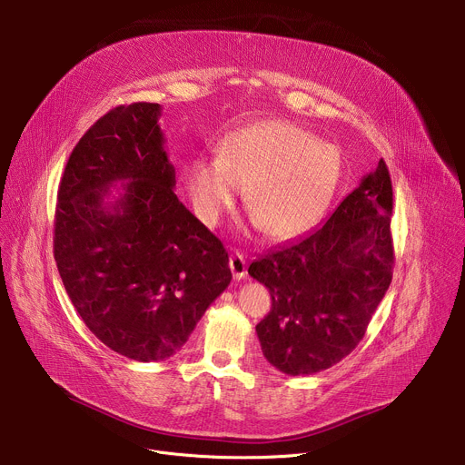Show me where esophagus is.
Returning a JSON list of instances; mask_svg holds the SVG:
<instances>
[{
	"label": "esophagus",
	"mask_w": 465,
	"mask_h": 465,
	"mask_svg": "<svg viewBox=\"0 0 465 465\" xmlns=\"http://www.w3.org/2000/svg\"><path fill=\"white\" fill-rule=\"evenodd\" d=\"M230 270H232V275L235 281H242L247 275V262H245V256L239 254V252H233L230 256Z\"/></svg>",
	"instance_id": "1"
}]
</instances>
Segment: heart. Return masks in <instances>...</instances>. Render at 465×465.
I'll list each match as a JSON object with an SVG mask.
<instances>
[{"label":"heart","instance_id":"heart-1","mask_svg":"<svg viewBox=\"0 0 465 465\" xmlns=\"http://www.w3.org/2000/svg\"><path fill=\"white\" fill-rule=\"evenodd\" d=\"M343 179L335 144L316 141L286 120H263L220 141L216 162L192 163L186 186L205 224L232 209L237 188L265 239L281 242L307 232L326 213Z\"/></svg>","mask_w":465,"mask_h":465}]
</instances>
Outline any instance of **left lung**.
I'll return each mask as SVG.
<instances>
[{
	"mask_svg": "<svg viewBox=\"0 0 465 465\" xmlns=\"http://www.w3.org/2000/svg\"><path fill=\"white\" fill-rule=\"evenodd\" d=\"M392 181L381 160L322 228L249 265V275L272 294V311L256 333L279 371L319 373L356 349L392 282Z\"/></svg>",
	"mask_w": 465,
	"mask_h": 465,
	"instance_id": "left-lung-1",
	"label": "left lung"
}]
</instances>
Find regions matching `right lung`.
<instances>
[{
  "instance_id": "obj_1",
  "label": "right lung",
  "mask_w": 465,
  "mask_h": 465,
  "mask_svg": "<svg viewBox=\"0 0 465 465\" xmlns=\"http://www.w3.org/2000/svg\"><path fill=\"white\" fill-rule=\"evenodd\" d=\"M160 114L141 102L97 120L67 160L54 218L73 307L104 345L137 361L181 351L232 281L223 242L173 190Z\"/></svg>"
}]
</instances>
